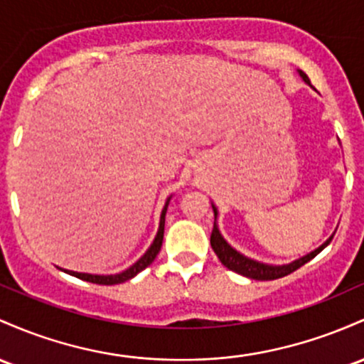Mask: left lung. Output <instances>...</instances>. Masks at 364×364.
<instances>
[{"instance_id": "obj_1", "label": "left lung", "mask_w": 364, "mask_h": 364, "mask_svg": "<svg viewBox=\"0 0 364 364\" xmlns=\"http://www.w3.org/2000/svg\"><path fill=\"white\" fill-rule=\"evenodd\" d=\"M297 72H299V75L302 77V81H304L306 85L311 86L309 77H307L304 72L302 70H297ZM210 203H213V210H214V228H213V233H210V245H213V250L219 257V261L223 262V266H226L228 269L235 271V273L242 274V277H247V278L262 279V282H264V279H277V278L287 277V274L294 273L295 269H299L301 266H304L306 262H309L313 257H316V255L321 252L326 245H328L335 235V231H333V233L326 238V242H323L318 249L311 250L309 254L295 259V261L289 262V264H266V262L255 261V259H250V257H247V255H243L242 252H238L235 247H231L230 243L225 240V237H223L221 231H219V226H218V214H219L218 207L214 205V202H210Z\"/></svg>"}]
</instances>
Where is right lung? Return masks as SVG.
Instances as JSON below:
<instances>
[{
    "instance_id": "right-lung-1",
    "label": "right lung",
    "mask_w": 364,
    "mask_h": 364,
    "mask_svg": "<svg viewBox=\"0 0 364 364\" xmlns=\"http://www.w3.org/2000/svg\"><path fill=\"white\" fill-rule=\"evenodd\" d=\"M171 198H173V195L171 197H167L166 203H164V209L161 213V221H159V230H157V235H155L154 242H151V245L146 249V252L141 255V257L138 259L136 262H134L133 266H129L127 269L121 271V273H115V274H90V273H77V271H70V269H63V267H58V269H62L63 273L70 274V277H75L79 279H86V282H91V283H98V285H117V283H122V282H127V279L134 278L138 273H141L145 267H149L151 262L155 261V257H157L159 250H161L162 247V238H164V225H166V213H167V205H169Z\"/></svg>"
}]
</instances>
